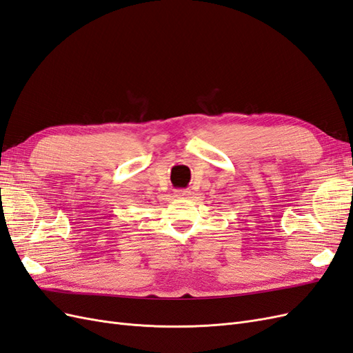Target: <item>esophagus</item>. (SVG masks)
Returning <instances> with one entry per match:
<instances>
[{"label":"esophagus","mask_w":353,"mask_h":353,"mask_svg":"<svg viewBox=\"0 0 353 353\" xmlns=\"http://www.w3.org/2000/svg\"><path fill=\"white\" fill-rule=\"evenodd\" d=\"M174 194L178 199H188L191 196V191L190 190H175Z\"/></svg>","instance_id":"esophagus-1"}]
</instances>
